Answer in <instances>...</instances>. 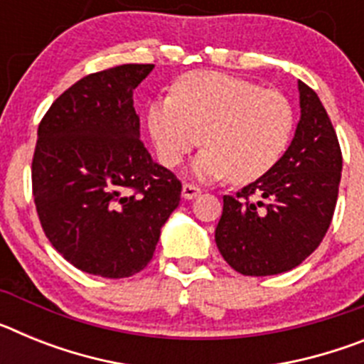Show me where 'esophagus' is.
<instances>
[{
	"label": "esophagus",
	"mask_w": 364,
	"mask_h": 364,
	"mask_svg": "<svg viewBox=\"0 0 364 364\" xmlns=\"http://www.w3.org/2000/svg\"><path fill=\"white\" fill-rule=\"evenodd\" d=\"M198 195H200V189H198L197 186H193V184L182 186V198H186V200H193V198L198 197Z\"/></svg>",
	"instance_id": "34e87169"
}]
</instances>
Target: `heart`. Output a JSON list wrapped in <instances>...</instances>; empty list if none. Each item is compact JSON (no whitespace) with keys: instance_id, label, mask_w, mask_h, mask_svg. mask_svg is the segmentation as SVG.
<instances>
[{"instance_id":"1","label":"heart","mask_w":364,"mask_h":364,"mask_svg":"<svg viewBox=\"0 0 364 364\" xmlns=\"http://www.w3.org/2000/svg\"><path fill=\"white\" fill-rule=\"evenodd\" d=\"M295 117L284 95L233 74L195 70L184 74L173 95L147 107V129L156 156L176 167L202 144L191 164L198 180L230 176L252 184L277 166L290 146Z\"/></svg>"}]
</instances>
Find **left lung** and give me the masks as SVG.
Instances as JSON below:
<instances>
[{
	"mask_svg": "<svg viewBox=\"0 0 364 364\" xmlns=\"http://www.w3.org/2000/svg\"><path fill=\"white\" fill-rule=\"evenodd\" d=\"M301 118L290 147L268 175L224 195L215 230L218 252L252 277L290 272L324 239L339 193L343 156L314 89L299 80Z\"/></svg>",
	"mask_w": 364,
	"mask_h": 364,
	"instance_id": "left-lung-1",
	"label": "left lung"
}]
</instances>
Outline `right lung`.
<instances>
[{"instance_id": "add662e5", "label": "right lung", "mask_w": 364, "mask_h": 364, "mask_svg": "<svg viewBox=\"0 0 364 364\" xmlns=\"http://www.w3.org/2000/svg\"><path fill=\"white\" fill-rule=\"evenodd\" d=\"M154 65L89 74L38 127L32 193L47 239L73 266L107 279L149 264L182 184L140 142L133 91Z\"/></svg>"}]
</instances>
